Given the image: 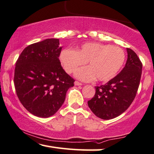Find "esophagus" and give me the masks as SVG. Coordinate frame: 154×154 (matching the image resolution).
I'll list each match as a JSON object with an SVG mask.
<instances>
[{"label": "esophagus", "mask_w": 154, "mask_h": 154, "mask_svg": "<svg viewBox=\"0 0 154 154\" xmlns=\"http://www.w3.org/2000/svg\"><path fill=\"white\" fill-rule=\"evenodd\" d=\"M74 84H75V85H83V84H82L81 83H80V82L77 81H75Z\"/></svg>", "instance_id": "esophagus-1"}]
</instances>
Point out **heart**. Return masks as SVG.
<instances>
[{"instance_id": "heart-1", "label": "heart", "mask_w": 154, "mask_h": 154, "mask_svg": "<svg viewBox=\"0 0 154 154\" xmlns=\"http://www.w3.org/2000/svg\"><path fill=\"white\" fill-rule=\"evenodd\" d=\"M61 64L68 73H74L88 62L89 66L79 69L78 79L90 81H110L119 73L125 60V52L118 46L99 43H86L76 50H64L60 56Z\"/></svg>"}]
</instances>
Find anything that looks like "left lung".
Wrapping results in <instances>:
<instances>
[{
    "mask_svg": "<svg viewBox=\"0 0 154 154\" xmlns=\"http://www.w3.org/2000/svg\"><path fill=\"white\" fill-rule=\"evenodd\" d=\"M128 60L121 72L108 83L95 87V94L88 102L96 116L109 120L125 111L135 98L142 75V63L133 50L127 48Z\"/></svg>",
    "mask_w": 154,
    "mask_h": 154,
    "instance_id": "8db88e82",
    "label": "left lung"
}]
</instances>
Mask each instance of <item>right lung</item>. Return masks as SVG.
Instances as JSON below:
<instances>
[{
  "instance_id": "right-lung-1",
  "label": "right lung",
  "mask_w": 154,
  "mask_h": 154,
  "mask_svg": "<svg viewBox=\"0 0 154 154\" xmlns=\"http://www.w3.org/2000/svg\"><path fill=\"white\" fill-rule=\"evenodd\" d=\"M57 38L27 46L16 62L14 84L20 102L38 117L54 115L64 103L67 90L75 80L63 69Z\"/></svg>"
}]
</instances>
